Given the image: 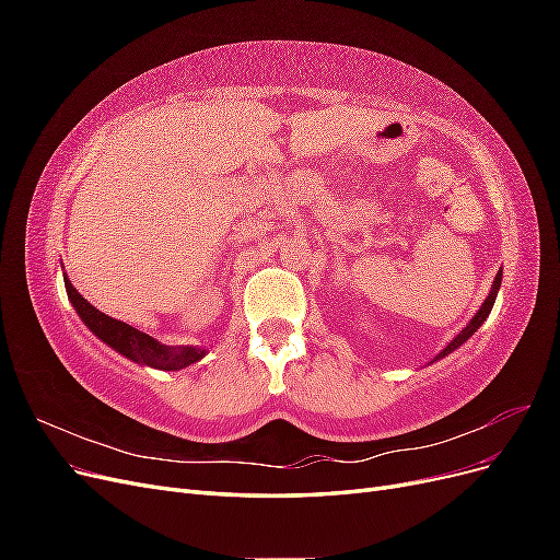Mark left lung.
Wrapping results in <instances>:
<instances>
[{"mask_svg":"<svg viewBox=\"0 0 560 560\" xmlns=\"http://www.w3.org/2000/svg\"><path fill=\"white\" fill-rule=\"evenodd\" d=\"M500 282H502V270H500V273L495 276V282H493V292H490L488 294V299L483 301V306L479 308V313L477 315H474L471 317V322H469V325L460 331V334H457L455 338H453V341L442 350V352H439V358H446V354L448 352H453L455 348H460L465 341H467V338L474 334V331H477L481 325H483V319L490 315V311H493V303H495V296H498V290H500ZM436 358V360H439Z\"/></svg>","mask_w":560,"mask_h":560,"instance_id":"obj_1","label":"left lung"}]
</instances>
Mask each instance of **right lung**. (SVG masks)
<instances>
[{
    "label": "right lung",
    "mask_w": 560,
    "mask_h": 560,
    "mask_svg": "<svg viewBox=\"0 0 560 560\" xmlns=\"http://www.w3.org/2000/svg\"><path fill=\"white\" fill-rule=\"evenodd\" d=\"M65 290H67V296H70V301H72V306L77 308L79 317L86 322V327L97 338H103L107 346L126 354V358H130L132 362L163 369V371H177V369H184V366L198 362L202 354H206V350H200V348L163 346L156 341V338H151L149 334L126 325V322L100 313L74 290L72 282L67 278H65Z\"/></svg>",
    "instance_id": "add662e5"
}]
</instances>
